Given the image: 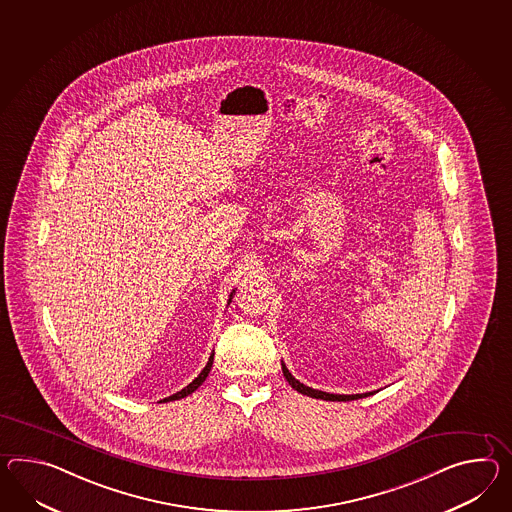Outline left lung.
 I'll use <instances>...</instances> for the list:
<instances>
[{
    "label": "left lung",
    "mask_w": 512,
    "mask_h": 512,
    "mask_svg": "<svg viewBox=\"0 0 512 512\" xmlns=\"http://www.w3.org/2000/svg\"><path fill=\"white\" fill-rule=\"evenodd\" d=\"M283 375L287 377L288 383H290V387L296 388L298 392H301L303 396H311V398L316 399H325V401H351V399H359L366 398V396H370V394H355V396H338V394H327V392H322V390H314L311 387H305L303 383H300L298 379H294L292 374L288 372L287 366L283 364Z\"/></svg>",
    "instance_id": "left-lung-1"
}]
</instances>
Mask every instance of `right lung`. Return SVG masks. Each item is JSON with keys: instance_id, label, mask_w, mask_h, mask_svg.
I'll return each instance as SVG.
<instances>
[{"instance_id": "obj_1", "label": "right lung", "mask_w": 512, "mask_h": 512, "mask_svg": "<svg viewBox=\"0 0 512 512\" xmlns=\"http://www.w3.org/2000/svg\"><path fill=\"white\" fill-rule=\"evenodd\" d=\"M212 359H214V355H211V359H209V362H207V366L201 370V374L188 385V387L183 388L181 392H177V394H174V396H170V398L164 399V401H168V399H179V398H185V396H188V394H192L196 388L200 387L201 383L207 379V375H209V372H211V366H212Z\"/></svg>"}]
</instances>
